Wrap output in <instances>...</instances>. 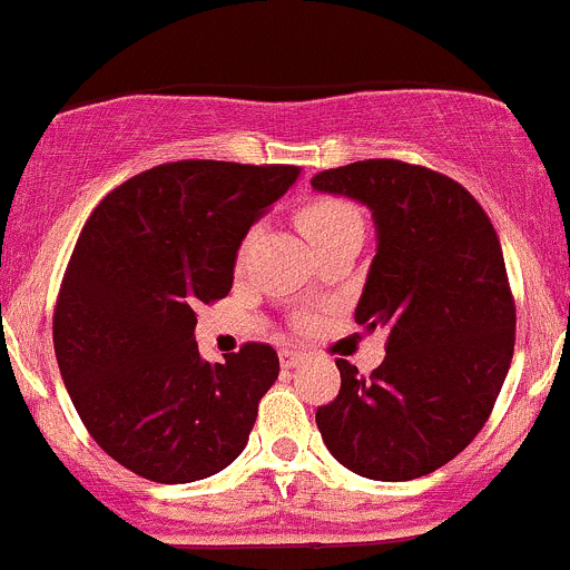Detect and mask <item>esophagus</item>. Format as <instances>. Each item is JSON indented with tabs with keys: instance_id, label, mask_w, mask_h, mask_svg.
I'll return each mask as SVG.
<instances>
[{
	"instance_id": "34e87169",
	"label": "esophagus",
	"mask_w": 570,
	"mask_h": 570,
	"mask_svg": "<svg viewBox=\"0 0 570 570\" xmlns=\"http://www.w3.org/2000/svg\"><path fill=\"white\" fill-rule=\"evenodd\" d=\"M278 358L284 370H295V366L303 364V353H297V350H281Z\"/></svg>"
}]
</instances>
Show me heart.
Returning a JSON list of instances; mask_svg holds the SVG:
<instances>
[{
    "label": "heart",
    "mask_w": 570,
    "mask_h": 570,
    "mask_svg": "<svg viewBox=\"0 0 570 570\" xmlns=\"http://www.w3.org/2000/svg\"><path fill=\"white\" fill-rule=\"evenodd\" d=\"M295 223L317 250L338 243V239L361 237L364 234V220H361L358 206L353 200L342 198V195H308V198H303L295 206ZM250 239L253 234L245 237L239 256L248 253Z\"/></svg>",
    "instance_id": "heart-1"
}]
</instances>
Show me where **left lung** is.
Wrapping results in <instances>:
<instances>
[{"instance_id":"obj_1","label":"left lung","mask_w":570,"mask_h":570,"mask_svg":"<svg viewBox=\"0 0 570 570\" xmlns=\"http://www.w3.org/2000/svg\"><path fill=\"white\" fill-rule=\"evenodd\" d=\"M314 189L372 209L377 253L355 322L386 327L370 377L336 361L342 389L317 407L344 469L416 480L461 455L485 428L515 347V301L497 228L455 178L400 159L322 170Z\"/></svg>"}]
</instances>
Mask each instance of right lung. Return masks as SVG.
Listing matches in <instances>:
<instances>
[{
	"instance_id": "add662e5",
	"label": "right lung",
	"mask_w": 570,
	"mask_h": 570,
	"mask_svg": "<svg viewBox=\"0 0 570 570\" xmlns=\"http://www.w3.org/2000/svg\"><path fill=\"white\" fill-rule=\"evenodd\" d=\"M297 165L181 159L131 176L85 223L51 336L79 419L112 461L151 482H195L239 458L278 377L269 344L200 358L195 308L232 292L245 234Z\"/></svg>"
}]
</instances>
